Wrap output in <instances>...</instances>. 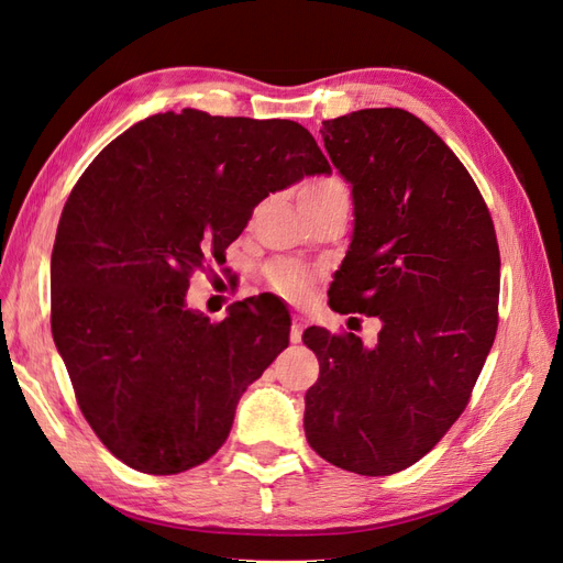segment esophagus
Listing matches in <instances>:
<instances>
[{"instance_id":"obj_1","label":"esophagus","mask_w":563,"mask_h":563,"mask_svg":"<svg viewBox=\"0 0 563 563\" xmlns=\"http://www.w3.org/2000/svg\"><path fill=\"white\" fill-rule=\"evenodd\" d=\"M302 329H305V319L300 314H294L291 317V343H300Z\"/></svg>"}]
</instances>
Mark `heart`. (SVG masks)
I'll use <instances>...</instances> for the list:
<instances>
[{"instance_id": "1", "label": "heart", "mask_w": 563, "mask_h": 563, "mask_svg": "<svg viewBox=\"0 0 563 563\" xmlns=\"http://www.w3.org/2000/svg\"><path fill=\"white\" fill-rule=\"evenodd\" d=\"M338 199H347V192H345L343 183L335 180V178L308 183L300 190L302 211L327 207V203L338 201ZM267 284L275 288L277 294H282L284 298L300 300V298L308 296V291H310V275L300 265L275 263V265L267 267Z\"/></svg>"}]
</instances>
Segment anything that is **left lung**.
<instances>
[{"instance_id": "8db88e82", "label": "left lung", "mask_w": 563, "mask_h": 563, "mask_svg": "<svg viewBox=\"0 0 563 563\" xmlns=\"http://www.w3.org/2000/svg\"><path fill=\"white\" fill-rule=\"evenodd\" d=\"M352 187L354 230L329 305L380 319L376 345L308 329L319 360L305 437L331 465L395 474L465 411L498 329L500 251L484 197L411 112L368 108L321 126Z\"/></svg>"}]
</instances>
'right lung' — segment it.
Returning a JSON list of instances; mask_svg holds the SVG:
<instances>
[{"mask_svg":"<svg viewBox=\"0 0 563 563\" xmlns=\"http://www.w3.org/2000/svg\"><path fill=\"white\" fill-rule=\"evenodd\" d=\"M331 174L288 119L152 114L100 152L65 201L51 253V331L106 449L145 474L201 465L236 401L288 347L291 317L265 294L211 323L185 302L253 209Z\"/></svg>","mask_w":563,"mask_h":563,"instance_id":"right-lung-1","label":"right lung"}]
</instances>
